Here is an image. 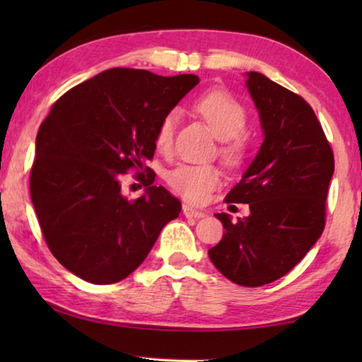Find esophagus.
Listing matches in <instances>:
<instances>
[{"label": "esophagus", "instance_id": "1", "mask_svg": "<svg viewBox=\"0 0 362 362\" xmlns=\"http://www.w3.org/2000/svg\"><path fill=\"white\" fill-rule=\"evenodd\" d=\"M183 216H185L187 218H203V217H206V212L194 209V207L189 204H183Z\"/></svg>", "mask_w": 362, "mask_h": 362}]
</instances>
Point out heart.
<instances>
[{
    "mask_svg": "<svg viewBox=\"0 0 362 362\" xmlns=\"http://www.w3.org/2000/svg\"><path fill=\"white\" fill-rule=\"evenodd\" d=\"M198 113L204 116L211 129L225 140L222 156L226 163L236 164L244 156L241 134L247 126V110L235 97L225 93H211L196 102ZM179 113L173 110L159 121L155 144L159 150L168 151L173 145ZM220 170L209 164H179L168 174V183L183 198L192 203H203L220 183Z\"/></svg>",
    "mask_w": 362,
    "mask_h": 362,
    "instance_id": "obj_1",
    "label": "heart"
}]
</instances>
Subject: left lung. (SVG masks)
I'll return each mask as SVG.
<instances>
[{"label":"left lung","mask_w":362,"mask_h":362,"mask_svg":"<svg viewBox=\"0 0 362 362\" xmlns=\"http://www.w3.org/2000/svg\"><path fill=\"white\" fill-rule=\"evenodd\" d=\"M246 75L265 139L225 201L250 214L238 222L216 214L225 233L209 259L235 284L259 287L289 273L322 235L334 153L305 99L262 73Z\"/></svg>","instance_id":"left-lung-1"}]
</instances>
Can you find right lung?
I'll list each match as a JSON object with an SVG mask.
<instances>
[{"instance_id": "add662e5", "label": "right lung", "mask_w": 362, "mask_h": 362, "mask_svg": "<svg viewBox=\"0 0 362 362\" xmlns=\"http://www.w3.org/2000/svg\"><path fill=\"white\" fill-rule=\"evenodd\" d=\"M199 83L110 69L60 97L41 122L30 194L52 255L88 283L113 284L140 267L180 201L153 185L159 121ZM137 168L146 186L137 200L119 179Z\"/></svg>"}]
</instances>
